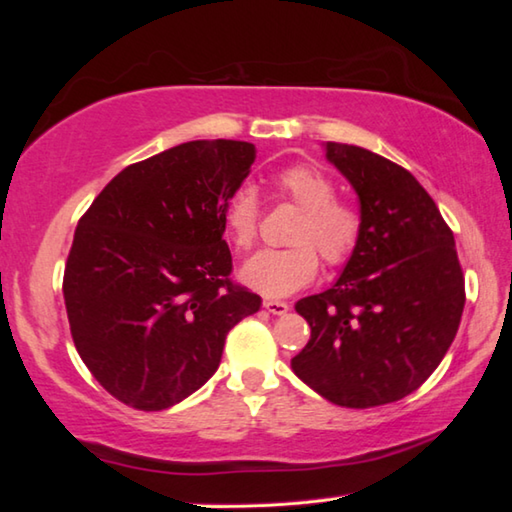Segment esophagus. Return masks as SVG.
Returning a JSON list of instances; mask_svg holds the SVG:
<instances>
[{
  "instance_id": "34e87169",
  "label": "esophagus",
  "mask_w": 512,
  "mask_h": 512,
  "mask_svg": "<svg viewBox=\"0 0 512 512\" xmlns=\"http://www.w3.org/2000/svg\"><path fill=\"white\" fill-rule=\"evenodd\" d=\"M264 309L271 311V314H275V316H282L289 311V305L282 300H264Z\"/></svg>"
}]
</instances>
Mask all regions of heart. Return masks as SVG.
I'll return each mask as SVG.
<instances>
[{"mask_svg":"<svg viewBox=\"0 0 512 512\" xmlns=\"http://www.w3.org/2000/svg\"><path fill=\"white\" fill-rule=\"evenodd\" d=\"M275 187L300 216L289 232V248L262 250L241 268V282L266 298H284L314 280L318 256L327 266H341L361 239V216L352 205L336 201V185L311 164H293L275 173ZM259 198L253 185H239L223 210L225 232L239 250L253 248L259 230Z\"/></svg>","mask_w":512,"mask_h":512,"instance_id":"1","label":"heart"}]
</instances>
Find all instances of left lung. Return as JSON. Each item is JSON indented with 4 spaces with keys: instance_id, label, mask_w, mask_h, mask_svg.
Returning <instances> with one entry per match:
<instances>
[{
    "instance_id": "8db88e82",
    "label": "left lung",
    "mask_w": 512,
    "mask_h": 512,
    "mask_svg": "<svg viewBox=\"0 0 512 512\" xmlns=\"http://www.w3.org/2000/svg\"><path fill=\"white\" fill-rule=\"evenodd\" d=\"M327 160L361 203V239L332 289L296 302L311 339L291 368L348 409L397 402L420 388L452 345L465 307L454 232L400 164L327 142Z\"/></svg>"
}]
</instances>
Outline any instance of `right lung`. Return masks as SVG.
<instances>
[{"mask_svg":"<svg viewBox=\"0 0 512 512\" xmlns=\"http://www.w3.org/2000/svg\"><path fill=\"white\" fill-rule=\"evenodd\" d=\"M255 144L196 140L119 171L76 225L63 293L76 350L119 402L162 411L221 363L262 305L230 280L223 210Z\"/></svg>","mask_w":512,"mask_h":512,"instance_id":"1","label":"right lung"}]
</instances>
